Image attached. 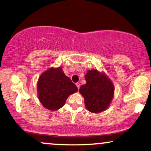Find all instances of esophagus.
Masks as SVG:
<instances>
[{
	"instance_id": "esophagus-1",
	"label": "esophagus",
	"mask_w": 151,
	"mask_h": 151,
	"mask_svg": "<svg viewBox=\"0 0 151 151\" xmlns=\"http://www.w3.org/2000/svg\"><path fill=\"white\" fill-rule=\"evenodd\" d=\"M76 86H77V87L78 88V89H79V87H80V83H76Z\"/></svg>"
}]
</instances>
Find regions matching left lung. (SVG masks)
<instances>
[{
  "mask_svg": "<svg viewBox=\"0 0 151 151\" xmlns=\"http://www.w3.org/2000/svg\"><path fill=\"white\" fill-rule=\"evenodd\" d=\"M86 83L82 85L79 93L84 99L85 106L93 114L106 110L114 98V86L104 72L88 70L85 75Z\"/></svg>",
  "mask_w": 151,
  "mask_h": 151,
  "instance_id": "8db88e82",
  "label": "left lung"
}]
</instances>
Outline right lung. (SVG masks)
<instances>
[{
    "instance_id": "1",
    "label": "right lung",
    "mask_w": 151,
    "mask_h": 151,
    "mask_svg": "<svg viewBox=\"0 0 151 151\" xmlns=\"http://www.w3.org/2000/svg\"><path fill=\"white\" fill-rule=\"evenodd\" d=\"M37 97L41 104L50 111H57L64 106L70 95L78 88L64 74L61 67H51L41 74L37 83Z\"/></svg>"
}]
</instances>
